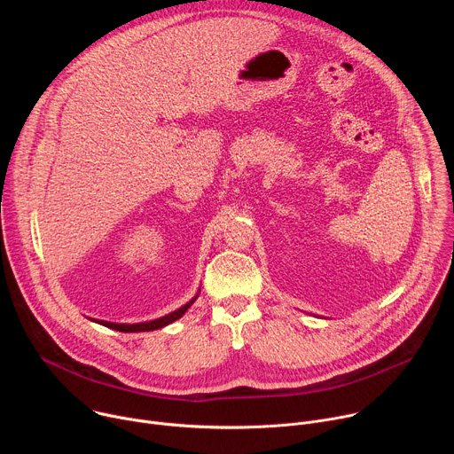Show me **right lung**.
Listing matches in <instances>:
<instances>
[{
    "mask_svg": "<svg viewBox=\"0 0 454 454\" xmlns=\"http://www.w3.org/2000/svg\"><path fill=\"white\" fill-rule=\"evenodd\" d=\"M198 296H193L188 303H184L183 307H179L177 310L163 316V317H158V319H153V321H144V323H111V321H104V319H93L97 323H100V325L107 327V329H113V331H120V333H149V331H158L165 325H168V323L179 319L188 309L190 305L196 301Z\"/></svg>",
    "mask_w": 454,
    "mask_h": 454,
    "instance_id": "add662e5",
    "label": "right lung"
}]
</instances>
